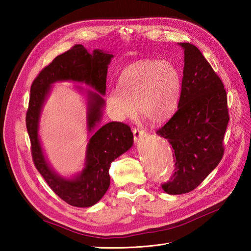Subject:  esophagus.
<instances>
[{"mask_svg":"<svg viewBox=\"0 0 251 251\" xmlns=\"http://www.w3.org/2000/svg\"><path fill=\"white\" fill-rule=\"evenodd\" d=\"M132 132H134V139H135V142H137L138 140L140 139V138L145 137L146 136V130H143L142 128H134L132 129Z\"/></svg>","mask_w":251,"mask_h":251,"instance_id":"obj_1","label":"esophagus"}]
</instances>
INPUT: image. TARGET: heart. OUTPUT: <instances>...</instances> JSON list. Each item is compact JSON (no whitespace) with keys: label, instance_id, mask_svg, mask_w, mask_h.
Segmentation results:
<instances>
[{"label":"heart","instance_id":"1","mask_svg":"<svg viewBox=\"0 0 251 251\" xmlns=\"http://www.w3.org/2000/svg\"><path fill=\"white\" fill-rule=\"evenodd\" d=\"M181 92V75L172 62L141 60L121 73L117 88L105 95V104L116 120L137 113L152 122H162L173 113Z\"/></svg>","mask_w":251,"mask_h":251}]
</instances>
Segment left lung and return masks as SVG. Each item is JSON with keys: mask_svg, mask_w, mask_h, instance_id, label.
Returning <instances> with one entry per match:
<instances>
[{"mask_svg": "<svg viewBox=\"0 0 251 251\" xmlns=\"http://www.w3.org/2000/svg\"><path fill=\"white\" fill-rule=\"evenodd\" d=\"M179 45L184 50V68L178 109L156 131L175 152V173L162 184L173 195L193 191L218 166L230 120L220 77L196 46Z\"/></svg>", "mask_w": 251, "mask_h": 251, "instance_id": "left-lung-1", "label": "left lung"}]
</instances>
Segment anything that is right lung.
I'll return each instance as SVG.
<instances>
[{"instance_id":"obj_1","label":"right lung","mask_w":251,"mask_h":251,"mask_svg":"<svg viewBox=\"0 0 251 251\" xmlns=\"http://www.w3.org/2000/svg\"><path fill=\"white\" fill-rule=\"evenodd\" d=\"M113 55L95 50L89 54L81 44L57 56L42 70L31 85L25 125L31 141L32 158L36 169L50 188L69 205L90 207L98 202L110 186L109 169L115 158L128 151L134 143L130 127L121 122H110L96 129L104 106L106 73ZM84 82L97 92L88 91V129L94 131L87 151V162L81 173L71 179L56 174L45 158L38 138L41 108L51 85L56 81Z\"/></svg>"}]
</instances>
